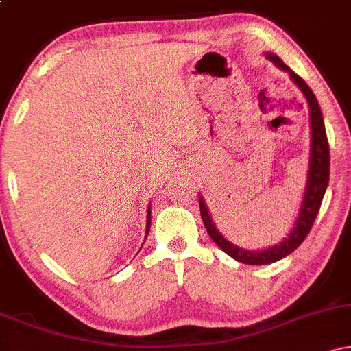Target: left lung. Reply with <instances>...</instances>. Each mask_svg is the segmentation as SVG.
<instances>
[{
  "instance_id": "left-lung-1",
  "label": "left lung",
  "mask_w": 351,
  "mask_h": 351,
  "mask_svg": "<svg viewBox=\"0 0 351 351\" xmlns=\"http://www.w3.org/2000/svg\"><path fill=\"white\" fill-rule=\"evenodd\" d=\"M267 58L276 64L280 69L287 71L291 74V77L297 86L300 87V90L304 92V95L307 97L308 108H310V128H312V150H310V168H308V181H307V189H305L304 201H302L300 215L297 217L295 226H293L292 232L289 237H285L280 244L274 245V247L264 249V251L254 252V251H245L229 243L228 239H224V236L217 231L213 219L209 217L208 208L204 204L203 198L199 196V211H201V219H203L204 228H206L209 237H211L215 243L223 249L228 256H231L232 259L239 261L243 264H251V265H263V264H272L276 261H280L282 257L289 256V254L295 251L299 245L304 243V239L312 229L313 223H315V217L318 215V209H320L322 199H324L325 189L328 186V176H330V148H328V138L327 132H325V123L324 117H322L320 106H318L317 97L313 95L312 88L307 86L304 79L299 74H295L291 67L285 66L284 60L276 54H267Z\"/></svg>"
}]
</instances>
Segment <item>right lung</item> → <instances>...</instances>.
Here are the masks:
<instances>
[{
    "mask_svg": "<svg viewBox=\"0 0 351 351\" xmlns=\"http://www.w3.org/2000/svg\"><path fill=\"white\" fill-rule=\"evenodd\" d=\"M150 208H148V215H147V234H148V231H150Z\"/></svg>",
    "mask_w": 351,
    "mask_h": 351,
    "instance_id": "right-lung-1",
    "label": "right lung"
}]
</instances>
